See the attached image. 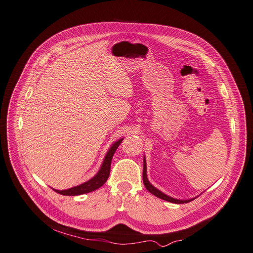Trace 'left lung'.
Here are the masks:
<instances>
[{"mask_svg":"<svg viewBox=\"0 0 253 253\" xmlns=\"http://www.w3.org/2000/svg\"><path fill=\"white\" fill-rule=\"evenodd\" d=\"M142 181H144V184H145V187L147 188V190L149 192H151L153 195H155L157 197H159V199L161 200H164L167 202H169V203H173V204H184V203H189L191 201H193L195 197H193V199H189V200H178V199H173V197L163 193L162 191H160L159 189H157L155 186H153L150 181L148 180V175H147V162H146V158L144 157V170H142Z\"/></svg>","mask_w":253,"mask_h":253,"instance_id":"obj_1","label":"left lung"}]
</instances>
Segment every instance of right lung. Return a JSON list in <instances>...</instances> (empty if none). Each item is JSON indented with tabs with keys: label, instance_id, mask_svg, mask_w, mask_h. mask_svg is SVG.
<instances>
[{
	"label": "right lung",
	"instance_id": "right-lung-1",
	"mask_svg": "<svg viewBox=\"0 0 253 253\" xmlns=\"http://www.w3.org/2000/svg\"><path fill=\"white\" fill-rule=\"evenodd\" d=\"M122 140H123V138H120L117 141H115L114 144L111 146V148H109V150L107 151L106 155L103 159L100 169L98 170V172L94 175L92 179H90L89 181H86L81 185L74 186V187L69 188V189H65V190L53 189V190L60 194H63V195L73 196V195H81V194H84V193H89L98 188H100L101 186L107 181V179L109 177V170H111V164H112L113 156H114L116 150L118 149V147L121 145V142H122Z\"/></svg>",
	"mask_w": 253,
	"mask_h": 253
}]
</instances>
